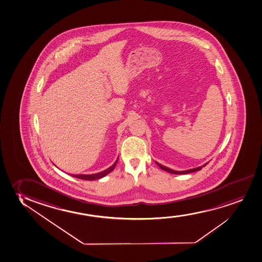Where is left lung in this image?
<instances>
[{
  "mask_svg": "<svg viewBox=\"0 0 262 262\" xmlns=\"http://www.w3.org/2000/svg\"><path fill=\"white\" fill-rule=\"evenodd\" d=\"M157 163V165L162 169V170H165V171H168V172H170V173L172 174H187V173H191V172H194V171H197V170H200L203 167L205 166L207 163H205V164H204L203 166L200 167H197V168H194V169H190V170H182V171H179V170H171V169H170V168H168V167L163 166V165H162L161 163H158L157 162H156Z\"/></svg>",
  "mask_w": 262,
  "mask_h": 262,
  "instance_id": "8db88e82",
  "label": "left lung"
}]
</instances>
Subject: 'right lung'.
<instances>
[{
  "instance_id": "1",
  "label": "right lung",
  "mask_w": 262,
  "mask_h": 262,
  "mask_svg": "<svg viewBox=\"0 0 262 262\" xmlns=\"http://www.w3.org/2000/svg\"><path fill=\"white\" fill-rule=\"evenodd\" d=\"M117 161L118 159L116 160V163L113 164L112 166L109 167L108 169H106V170H103L101 172H99V173L96 174H90V175H86V174H73L72 176L73 177L77 178V179H81V180H99V179H101V178L105 177V175H107V174L110 173L111 171H112L114 169H115V167H116V163H117Z\"/></svg>"
}]
</instances>
